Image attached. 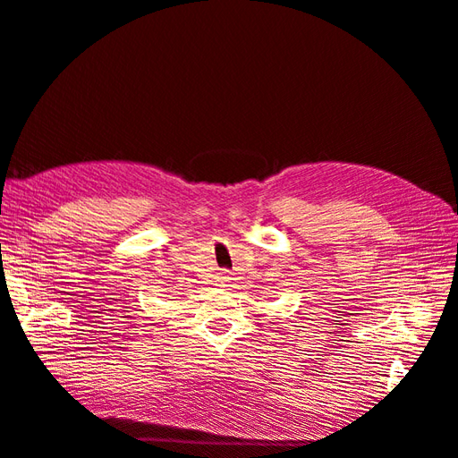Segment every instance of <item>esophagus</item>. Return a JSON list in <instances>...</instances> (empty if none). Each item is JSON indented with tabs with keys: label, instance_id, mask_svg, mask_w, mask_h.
I'll list each match as a JSON object with an SVG mask.
<instances>
[{
	"label": "esophagus",
	"instance_id": "34e87169",
	"mask_svg": "<svg viewBox=\"0 0 458 458\" xmlns=\"http://www.w3.org/2000/svg\"><path fill=\"white\" fill-rule=\"evenodd\" d=\"M230 277H228V275L226 273H220V277H218V281H222V283H226Z\"/></svg>",
	"mask_w": 458,
	"mask_h": 458
}]
</instances>
